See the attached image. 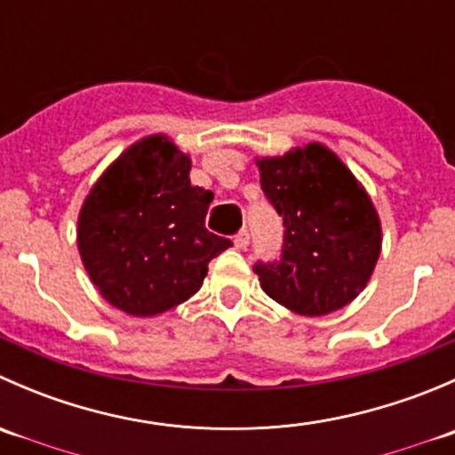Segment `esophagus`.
Here are the masks:
<instances>
[{
    "instance_id": "34e87169",
    "label": "esophagus",
    "mask_w": 455,
    "mask_h": 455,
    "mask_svg": "<svg viewBox=\"0 0 455 455\" xmlns=\"http://www.w3.org/2000/svg\"><path fill=\"white\" fill-rule=\"evenodd\" d=\"M233 244H235V249L244 251L246 246H249V233H246V231H240V233H237L235 240H233Z\"/></svg>"
}]
</instances>
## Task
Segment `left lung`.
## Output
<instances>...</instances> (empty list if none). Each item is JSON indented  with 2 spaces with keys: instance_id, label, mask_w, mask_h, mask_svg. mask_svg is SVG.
Instances as JSON below:
<instances>
[{
  "instance_id": "left-lung-1",
  "label": "left lung",
  "mask_w": 455,
  "mask_h": 455,
  "mask_svg": "<svg viewBox=\"0 0 455 455\" xmlns=\"http://www.w3.org/2000/svg\"><path fill=\"white\" fill-rule=\"evenodd\" d=\"M266 198L283 218L282 259L255 264L270 299L304 316L341 310L368 286L383 231L365 187L323 142L255 158Z\"/></svg>"
}]
</instances>
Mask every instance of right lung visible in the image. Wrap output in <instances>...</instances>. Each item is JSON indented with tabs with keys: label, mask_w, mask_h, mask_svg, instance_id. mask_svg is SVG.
Instances as JSON below:
<instances>
[{
	"label": "right lung",
	"mask_w": 455,
	"mask_h": 455,
	"mask_svg": "<svg viewBox=\"0 0 455 455\" xmlns=\"http://www.w3.org/2000/svg\"><path fill=\"white\" fill-rule=\"evenodd\" d=\"M191 158L164 134L127 147L92 185L76 246L96 291L132 316H156L200 291L231 240L204 228L213 194L189 180Z\"/></svg>",
	"instance_id": "right-lung-1"
}]
</instances>
